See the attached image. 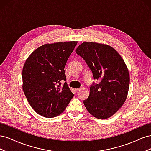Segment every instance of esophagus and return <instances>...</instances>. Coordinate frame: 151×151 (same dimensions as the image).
<instances>
[{
  "label": "esophagus",
  "mask_w": 151,
  "mask_h": 151,
  "mask_svg": "<svg viewBox=\"0 0 151 151\" xmlns=\"http://www.w3.org/2000/svg\"><path fill=\"white\" fill-rule=\"evenodd\" d=\"M80 88H75V91H76V92H80Z\"/></svg>",
  "instance_id": "1"
}]
</instances>
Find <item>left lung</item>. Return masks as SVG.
Masks as SVG:
<instances>
[{"mask_svg":"<svg viewBox=\"0 0 151 151\" xmlns=\"http://www.w3.org/2000/svg\"><path fill=\"white\" fill-rule=\"evenodd\" d=\"M93 73L98 84L90 88L83 101L86 109L95 118L105 119L114 114L125 102L130 85V74L125 63L110 45L85 42L76 49Z\"/></svg>","mask_w":151,"mask_h":151,"instance_id":"8db88e82","label":"left lung"}]
</instances>
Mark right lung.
Returning a JSON list of instances; mask_svg holds the SVG:
<instances>
[{
  "label": "right lung",
  "mask_w": 151,
  "mask_h": 151,
  "mask_svg": "<svg viewBox=\"0 0 151 151\" xmlns=\"http://www.w3.org/2000/svg\"><path fill=\"white\" fill-rule=\"evenodd\" d=\"M77 41L46 44L38 47L26 60L22 72L23 90L29 105L45 118L61 114L73 93L66 81L64 67Z\"/></svg>",
  "instance_id": "obj_1"
}]
</instances>
